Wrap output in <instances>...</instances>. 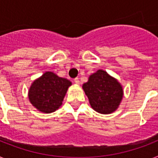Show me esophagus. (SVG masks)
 I'll return each instance as SVG.
<instances>
[{
  "label": "esophagus",
  "instance_id": "esophagus-1",
  "mask_svg": "<svg viewBox=\"0 0 158 158\" xmlns=\"http://www.w3.org/2000/svg\"><path fill=\"white\" fill-rule=\"evenodd\" d=\"M74 82L77 84V85L80 84V80H79V78H78V77L74 78Z\"/></svg>",
  "mask_w": 158,
  "mask_h": 158
}]
</instances>
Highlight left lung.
<instances>
[{"label":"left lung","mask_w":158,"mask_h":158,"mask_svg":"<svg viewBox=\"0 0 158 158\" xmlns=\"http://www.w3.org/2000/svg\"><path fill=\"white\" fill-rule=\"evenodd\" d=\"M82 88L91 107L101 114L114 112L120 104L123 96L120 83L102 69L90 75L89 81L83 84Z\"/></svg>","instance_id":"obj_1"}]
</instances>
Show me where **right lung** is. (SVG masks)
<instances>
[{
	"label": "right lung",
	"mask_w": 158,
	"mask_h": 158,
	"mask_svg": "<svg viewBox=\"0 0 158 158\" xmlns=\"http://www.w3.org/2000/svg\"><path fill=\"white\" fill-rule=\"evenodd\" d=\"M71 85L66 78L60 77L53 72H46L32 82L28 91L29 101L41 112H54L62 104Z\"/></svg>",
	"instance_id": "add662e5"
}]
</instances>
